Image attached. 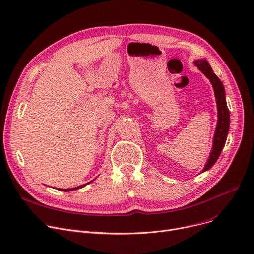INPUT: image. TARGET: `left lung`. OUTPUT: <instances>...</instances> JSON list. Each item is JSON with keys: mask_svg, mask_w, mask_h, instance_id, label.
Instances as JSON below:
<instances>
[{"mask_svg": "<svg viewBox=\"0 0 254 254\" xmlns=\"http://www.w3.org/2000/svg\"><path fill=\"white\" fill-rule=\"evenodd\" d=\"M195 66H197V68L208 78L209 81L212 84L214 95H216V101H217V106H218V124H217V129L216 133H214V137H213V145L212 149L210 152V155L208 158V161L203 169L204 171H207L210 169L213 164L217 162L219 159L220 154L222 152V149L226 143L227 139V135L229 132V127H230V112L227 107L226 103V96H225V88L220 80V78L213 73L210 65L208 62L204 59L197 60L194 62Z\"/></svg>", "mask_w": 254, "mask_h": 254, "instance_id": "left-lung-1", "label": "left lung"}]
</instances>
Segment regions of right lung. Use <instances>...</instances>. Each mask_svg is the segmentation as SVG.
<instances>
[{
    "label": "right lung",
    "instance_id": "add662e5",
    "mask_svg": "<svg viewBox=\"0 0 254 254\" xmlns=\"http://www.w3.org/2000/svg\"><path fill=\"white\" fill-rule=\"evenodd\" d=\"M91 182V181H90ZM90 182H88V183H86V184H89ZM86 184H84V185H81V186H77V187H75V188H70V189H61L62 191H72V190H76V189H79V188H82V187H84ZM60 190V189H59Z\"/></svg>",
    "mask_w": 254,
    "mask_h": 254
}]
</instances>
